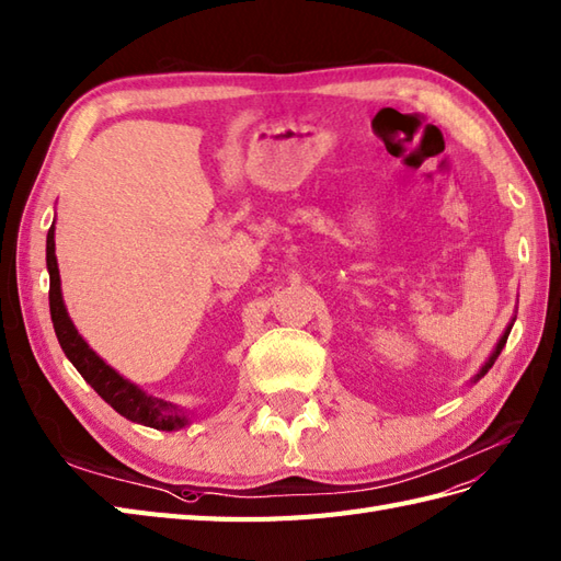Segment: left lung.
Instances as JSON below:
<instances>
[{
    "label": "left lung",
    "instance_id": "1",
    "mask_svg": "<svg viewBox=\"0 0 561 561\" xmlns=\"http://www.w3.org/2000/svg\"><path fill=\"white\" fill-rule=\"evenodd\" d=\"M510 331H512V325H510V328H507V331H504V335L500 337V343H497L495 352H493V354H490V359H488V362H485V366L481 368V374H478V376H476V380H478V378H483V376L488 374V368H493V364H495V359L500 357V352H502L504 343H507V337H510Z\"/></svg>",
    "mask_w": 561,
    "mask_h": 561
}]
</instances>
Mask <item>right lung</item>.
I'll return each instance as SVG.
<instances>
[{"label": "right lung", "instance_id": "right-lung-1", "mask_svg": "<svg viewBox=\"0 0 561 561\" xmlns=\"http://www.w3.org/2000/svg\"><path fill=\"white\" fill-rule=\"evenodd\" d=\"M47 268H49V311L54 333L59 337V345L71 364L78 368L88 383L94 388L100 398L112 404L121 416H126L135 423H145L149 428L159 431H173L187 423L183 409H178L171 402H163L152 394H145L138 386L128 383L126 378L118 376L112 366L104 364L98 354H94L83 337L78 335L76 325L71 323L61 299V280H59V266L57 254H54V226L47 233Z\"/></svg>", "mask_w": 561, "mask_h": 561}]
</instances>
